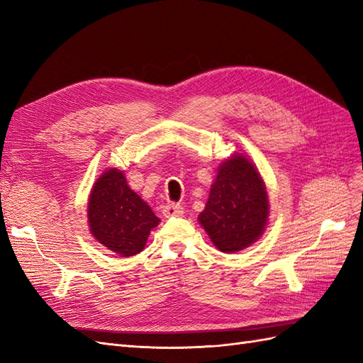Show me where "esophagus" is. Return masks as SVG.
Here are the masks:
<instances>
[{
  "label": "esophagus",
  "instance_id": "obj_1",
  "mask_svg": "<svg viewBox=\"0 0 363 363\" xmlns=\"http://www.w3.org/2000/svg\"><path fill=\"white\" fill-rule=\"evenodd\" d=\"M184 211L180 204H168L163 207V216L164 218H174V216H183Z\"/></svg>",
  "mask_w": 363,
  "mask_h": 363
}]
</instances>
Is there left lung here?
I'll use <instances>...</instances> for the list:
<instances>
[{
    "instance_id": "1",
    "label": "left lung",
    "mask_w": 363,
    "mask_h": 363,
    "mask_svg": "<svg viewBox=\"0 0 363 363\" xmlns=\"http://www.w3.org/2000/svg\"><path fill=\"white\" fill-rule=\"evenodd\" d=\"M268 213V194L257 168L235 155L219 164L199 221L219 251L236 252L262 236Z\"/></svg>"
}]
</instances>
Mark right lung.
Listing matches in <instances>:
<instances>
[{
    "label": "right lung",
    "mask_w": 363,
    "mask_h": 363,
    "mask_svg": "<svg viewBox=\"0 0 363 363\" xmlns=\"http://www.w3.org/2000/svg\"><path fill=\"white\" fill-rule=\"evenodd\" d=\"M87 223L98 242L121 257H130L144 250L151 228L160 219L128 188L124 172L111 168L91 191Z\"/></svg>",
    "instance_id": "right-lung-1"
}]
</instances>
